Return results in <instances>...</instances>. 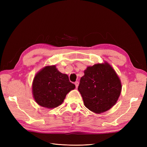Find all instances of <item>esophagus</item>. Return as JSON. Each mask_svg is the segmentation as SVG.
I'll return each mask as SVG.
<instances>
[{
  "label": "esophagus",
  "instance_id": "obj_1",
  "mask_svg": "<svg viewBox=\"0 0 147 147\" xmlns=\"http://www.w3.org/2000/svg\"><path fill=\"white\" fill-rule=\"evenodd\" d=\"M75 86H76V88H77L78 86V85H79V82H78V81L75 82Z\"/></svg>",
  "mask_w": 147,
  "mask_h": 147
}]
</instances>
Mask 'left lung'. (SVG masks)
I'll return each instance as SVG.
<instances>
[{
  "mask_svg": "<svg viewBox=\"0 0 147 147\" xmlns=\"http://www.w3.org/2000/svg\"><path fill=\"white\" fill-rule=\"evenodd\" d=\"M78 90L91 112L104 113L115 105L121 92L119 77L109 63H97L84 70Z\"/></svg>",
  "mask_w": 147,
  "mask_h": 147,
  "instance_id": "8db88e82",
  "label": "left lung"
}]
</instances>
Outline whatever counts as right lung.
I'll return each instance as SVG.
<instances>
[{
	"mask_svg": "<svg viewBox=\"0 0 147 147\" xmlns=\"http://www.w3.org/2000/svg\"><path fill=\"white\" fill-rule=\"evenodd\" d=\"M75 88L68 75L60 72L55 65H47L35 75L32 92L35 101L41 107L54 109L63 103L67 93Z\"/></svg>",
	"mask_w": 147,
	"mask_h": 147,
	"instance_id": "obj_1",
	"label": "right lung"
}]
</instances>
